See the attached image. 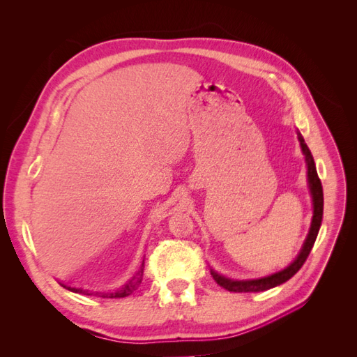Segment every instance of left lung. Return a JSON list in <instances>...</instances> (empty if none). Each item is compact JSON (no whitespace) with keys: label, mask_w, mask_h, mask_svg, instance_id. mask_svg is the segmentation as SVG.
Masks as SVG:
<instances>
[{"label":"left lung","mask_w":357,"mask_h":357,"mask_svg":"<svg viewBox=\"0 0 357 357\" xmlns=\"http://www.w3.org/2000/svg\"><path fill=\"white\" fill-rule=\"evenodd\" d=\"M298 138H299L302 152H304V155H305V160L308 165V183H310V190L312 195V204H314V215H312L311 228H310L307 240L304 243V247H302L301 253L298 255V257L294 262H291L287 268H284L283 271H278L273 275H266V277H261V278H229V277L220 275L211 269V275L215 280V283L226 290L240 291V294H243V291H264V290L273 289L278 284L287 282V280L294 277L299 271L301 266L305 264L311 248L316 243L317 234H319L320 225H321V218H323V188H321V181L317 176L314 159H312V155L310 152L308 146L305 144L304 138L301 137V134H298Z\"/></svg>","instance_id":"obj_1"}]
</instances>
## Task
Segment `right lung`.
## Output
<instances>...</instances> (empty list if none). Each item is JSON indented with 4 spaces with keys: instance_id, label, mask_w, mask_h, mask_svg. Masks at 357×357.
Returning a JSON list of instances; mask_svg holds the SVG:
<instances>
[{
    "instance_id": "1",
    "label": "right lung",
    "mask_w": 357,
    "mask_h": 357,
    "mask_svg": "<svg viewBox=\"0 0 357 357\" xmlns=\"http://www.w3.org/2000/svg\"><path fill=\"white\" fill-rule=\"evenodd\" d=\"M143 273H144V261L139 265L135 271L129 275L122 284L105 289V287H96V286H66V289L74 291V294H82L88 296H98V298H125L132 294L137 287L143 282Z\"/></svg>"
}]
</instances>
